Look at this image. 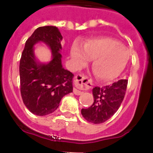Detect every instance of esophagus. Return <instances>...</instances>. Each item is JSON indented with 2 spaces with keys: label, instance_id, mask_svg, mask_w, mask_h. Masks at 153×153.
Returning a JSON list of instances; mask_svg holds the SVG:
<instances>
[{
  "label": "esophagus",
  "instance_id": "34e87169",
  "mask_svg": "<svg viewBox=\"0 0 153 153\" xmlns=\"http://www.w3.org/2000/svg\"><path fill=\"white\" fill-rule=\"evenodd\" d=\"M74 83H75V86L77 89H74V93L77 96L82 94V91L79 90H89L90 88H91L92 86L91 81L83 74H78V75L76 76Z\"/></svg>",
  "mask_w": 153,
  "mask_h": 153
}]
</instances>
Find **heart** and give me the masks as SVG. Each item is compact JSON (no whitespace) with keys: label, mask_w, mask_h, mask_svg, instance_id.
I'll return each instance as SVG.
<instances>
[{"label":"heart","mask_w":153,"mask_h":153,"mask_svg":"<svg viewBox=\"0 0 153 153\" xmlns=\"http://www.w3.org/2000/svg\"><path fill=\"white\" fill-rule=\"evenodd\" d=\"M70 56L76 65L82 66L93 59L92 69L97 79L107 82L120 75L129 59V51L112 37L90 39L83 47L76 44L71 48Z\"/></svg>","instance_id":"1"}]
</instances>
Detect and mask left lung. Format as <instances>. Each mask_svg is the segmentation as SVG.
I'll return each instance as SVG.
<instances>
[{
	"instance_id": "1",
	"label": "left lung",
	"mask_w": 153,
	"mask_h": 153,
	"mask_svg": "<svg viewBox=\"0 0 153 153\" xmlns=\"http://www.w3.org/2000/svg\"><path fill=\"white\" fill-rule=\"evenodd\" d=\"M127 83V79H120L109 86L94 87V102L89 108L81 109L85 120L94 124H100L111 118L123 100Z\"/></svg>"
}]
</instances>
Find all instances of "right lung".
<instances>
[{
  "label": "right lung",
  "instance_id": "add662e5",
  "mask_svg": "<svg viewBox=\"0 0 153 153\" xmlns=\"http://www.w3.org/2000/svg\"><path fill=\"white\" fill-rule=\"evenodd\" d=\"M63 36L56 27H40L25 43L20 60L21 93L32 113L45 116L54 112L61 99L73 92L74 74L62 66L60 50ZM44 42L52 52V60L41 64L36 60L33 46Z\"/></svg>",
  "mask_w": 153,
  "mask_h": 153
}]
</instances>
